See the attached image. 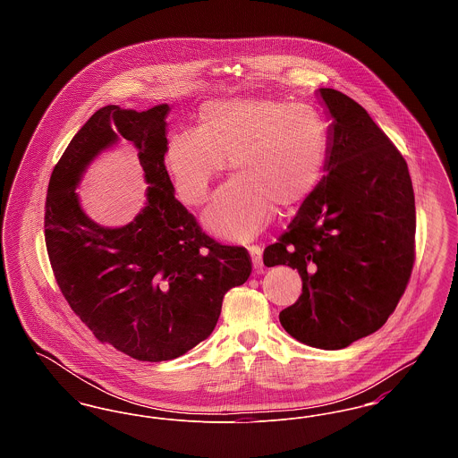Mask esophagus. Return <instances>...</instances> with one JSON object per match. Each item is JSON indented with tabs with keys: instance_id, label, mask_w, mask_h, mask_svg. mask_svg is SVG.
I'll return each mask as SVG.
<instances>
[{
	"instance_id": "1",
	"label": "esophagus",
	"mask_w": 458,
	"mask_h": 458,
	"mask_svg": "<svg viewBox=\"0 0 458 458\" xmlns=\"http://www.w3.org/2000/svg\"><path fill=\"white\" fill-rule=\"evenodd\" d=\"M249 254L252 259V266L256 269V273H262L264 264H262V250L259 245H249Z\"/></svg>"
}]
</instances>
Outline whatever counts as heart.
Returning <instances> with one entry per match:
<instances>
[{
	"mask_svg": "<svg viewBox=\"0 0 458 458\" xmlns=\"http://www.w3.org/2000/svg\"><path fill=\"white\" fill-rule=\"evenodd\" d=\"M327 151V127L316 109L232 98L206 103L200 127L174 131L165 159L180 197L199 206L230 156L235 176L219 187L204 223L219 237L249 240L261 232L275 204L290 208L316 189Z\"/></svg>",
	"mask_w": 458,
	"mask_h": 458,
	"instance_id": "b5f03b06",
	"label": "heart"
}]
</instances>
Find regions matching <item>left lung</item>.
Segmentation results:
<instances>
[{
  "label": "left lung",
  "instance_id": "1",
  "mask_svg": "<svg viewBox=\"0 0 458 458\" xmlns=\"http://www.w3.org/2000/svg\"><path fill=\"white\" fill-rule=\"evenodd\" d=\"M331 114L327 174L262 261L302 278L299 301L280 312L288 335L338 350L386 323L411 280L415 199L403 156L352 98L319 89Z\"/></svg>",
  "mask_w": 458,
  "mask_h": 458
}]
</instances>
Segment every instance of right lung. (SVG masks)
Segmentation results:
<instances>
[{
  "label": "right lung",
  "mask_w": 458,
  "mask_h": 458,
  "mask_svg": "<svg viewBox=\"0 0 458 458\" xmlns=\"http://www.w3.org/2000/svg\"><path fill=\"white\" fill-rule=\"evenodd\" d=\"M168 105L98 109L55 165L44 206V239L55 280L81 321L131 359H176L206 340L225 293L247 282V249L202 232L174 199L165 166ZM120 138L138 149L150 183L147 208L129 225L105 229L81 211L74 189L88 163Z\"/></svg>",
  "instance_id": "add662e5"
}]
</instances>
